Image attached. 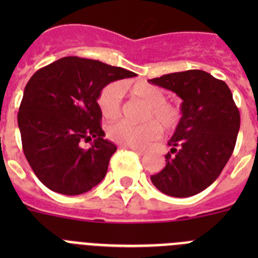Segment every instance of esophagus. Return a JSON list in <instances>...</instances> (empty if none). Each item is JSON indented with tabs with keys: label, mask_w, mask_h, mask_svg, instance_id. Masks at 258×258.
Returning <instances> with one entry per match:
<instances>
[{
	"label": "esophagus",
	"mask_w": 258,
	"mask_h": 258,
	"mask_svg": "<svg viewBox=\"0 0 258 258\" xmlns=\"http://www.w3.org/2000/svg\"><path fill=\"white\" fill-rule=\"evenodd\" d=\"M122 149L132 150V151H134V152H136V154H138V155H143V154H145V151H143L142 149H138V147H131V146H122Z\"/></svg>",
	"instance_id": "obj_1"
}]
</instances>
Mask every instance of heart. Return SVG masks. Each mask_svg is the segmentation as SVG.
I'll return each mask as SVG.
<instances>
[{
    "mask_svg": "<svg viewBox=\"0 0 258 258\" xmlns=\"http://www.w3.org/2000/svg\"><path fill=\"white\" fill-rule=\"evenodd\" d=\"M122 93V86L118 83L108 84L102 89L98 97V106L104 117L112 120L120 116ZM131 93L149 104L142 115V120H146V122L132 124L118 121L111 124L107 129L109 140L122 146L143 147L159 137V126L165 132H172L178 126L182 111L178 106L165 102L166 92L164 89L149 83H137L131 86Z\"/></svg>",
    "mask_w": 258,
    "mask_h": 258,
    "instance_id": "heart-1",
    "label": "heart"
}]
</instances>
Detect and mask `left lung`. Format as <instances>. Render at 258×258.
<instances>
[{"mask_svg":"<svg viewBox=\"0 0 258 258\" xmlns=\"http://www.w3.org/2000/svg\"><path fill=\"white\" fill-rule=\"evenodd\" d=\"M182 99V120L168 141L165 168L151 175L157 190L174 198L202 192L221 174L236 143L240 113L225 81L190 70L150 80Z\"/></svg>","mask_w":258,"mask_h":258,"instance_id":"obj_1","label":"left lung"}]
</instances>
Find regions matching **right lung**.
Listing matches in <instances>:
<instances>
[{
    "label": "right lung",
    "instance_id": "obj_1",
    "mask_svg": "<svg viewBox=\"0 0 258 258\" xmlns=\"http://www.w3.org/2000/svg\"><path fill=\"white\" fill-rule=\"evenodd\" d=\"M136 74L79 56H64L29 79L18 113L23 151L51 191L80 195L106 175L116 146L104 140L98 97L112 81ZM93 142L89 149L83 140Z\"/></svg>",
    "mask_w": 258,
    "mask_h": 258
}]
</instances>
